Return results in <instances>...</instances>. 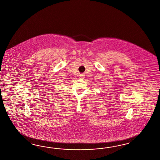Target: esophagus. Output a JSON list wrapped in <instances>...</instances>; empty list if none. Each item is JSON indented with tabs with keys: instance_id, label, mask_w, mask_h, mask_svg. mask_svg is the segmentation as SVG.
I'll use <instances>...</instances> for the list:
<instances>
[{
	"instance_id": "esophagus-1",
	"label": "esophagus",
	"mask_w": 160,
	"mask_h": 160,
	"mask_svg": "<svg viewBox=\"0 0 160 160\" xmlns=\"http://www.w3.org/2000/svg\"><path fill=\"white\" fill-rule=\"evenodd\" d=\"M79 76H80L81 78H82V79H83V78H85V75H84V74H80Z\"/></svg>"
}]
</instances>
